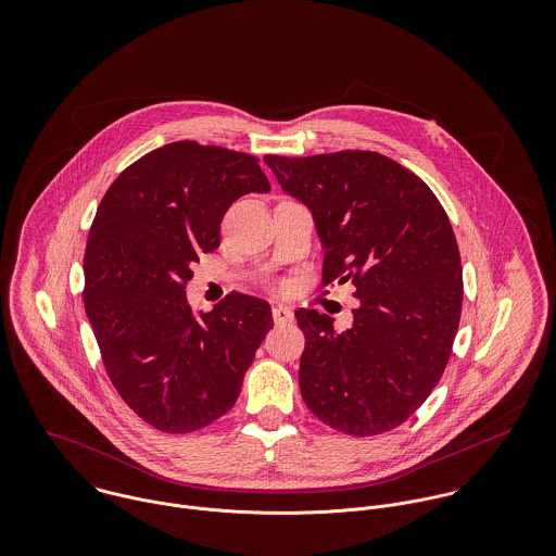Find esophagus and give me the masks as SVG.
I'll return each mask as SVG.
<instances>
[{
	"label": "esophagus",
	"mask_w": 556,
	"mask_h": 556,
	"mask_svg": "<svg viewBox=\"0 0 556 556\" xmlns=\"http://www.w3.org/2000/svg\"><path fill=\"white\" fill-rule=\"evenodd\" d=\"M271 315H274L276 325H289V323H293V318H295L293 311H291L289 306H274Z\"/></svg>",
	"instance_id": "esophagus-1"
}]
</instances>
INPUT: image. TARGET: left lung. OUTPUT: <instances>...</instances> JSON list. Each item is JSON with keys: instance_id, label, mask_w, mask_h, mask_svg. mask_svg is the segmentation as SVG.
Returning <instances> with one entry per match:
<instances>
[{"instance_id": "obj_1", "label": "left lung", "mask_w": 556, "mask_h": 556, "mask_svg": "<svg viewBox=\"0 0 556 556\" xmlns=\"http://www.w3.org/2000/svg\"><path fill=\"white\" fill-rule=\"evenodd\" d=\"M263 160L313 212L323 287L351 280L359 300L344 331L317 311H295L306 336V406L351 437L397 428L443 377L460 323L463 265L443 205L415 173L377 152Z\"/></svg>"}]
</instances>
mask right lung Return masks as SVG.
<instances>
[{
	"mask_svg": "<svg viewBox=\"0 0 556 556\" xmlns=\"http://www.w3.org/2000/svg\"><path fill=\"white\" fill-rule=\"evenodd\" d=\"M250 192H269L258 159L175 141L122 170L91 223L85 313L113 388L162 432L223 417L274 325L269 304L243 293L201 315L186 300L192 263L220 245L223 216Z\"/></svg>",
	"mask_w": 556,
	"mask_h": 556,
	"instance_id": "add662e5",
	"label": "right lung"
}]
</instances>
